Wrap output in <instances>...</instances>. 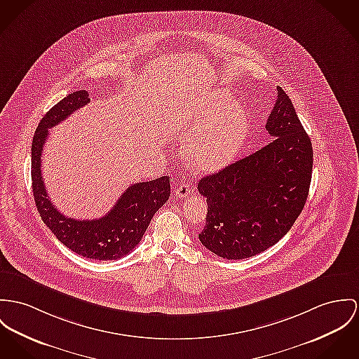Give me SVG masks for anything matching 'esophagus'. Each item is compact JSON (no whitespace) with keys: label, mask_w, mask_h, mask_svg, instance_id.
Segmentation results:
<instances>
[{"label":"esophagus","mask_w":359,"mask_h":359,"mask_svg":"<svg viewBox=\"0 0 359 359\" xmlns=\"http://www.w3.org/2000/svg\"><path fill=\"white\" fill-rule=\"evenodd\" d=\"M190 184H187V183H182V184H179L176 189H175V195L177 196V198H186V196H189L190 195Z\"/></svg>","instance_id":"34e87169"}]
</instances>
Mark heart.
Returning a JSON list of instances; mask_svg holds the SVG:
<instances>
[{
	"label": "heart",
	"mask_w": 359,
	"mask_h": 359,
	"mask_svg": "<svg viewBox=\"0 0 359 359\" xmlns=\"http://www.w3.org/2000/svg\"><path fill=\"white\" fill-rule=\"evenodd\" d=\"M170 133L183 142V154L194 169L216 170L232 161L245 140L242 107L226 93L215 91L177 111Z\"/></svg>",
	"instance_id": "1"
}]
</instances>
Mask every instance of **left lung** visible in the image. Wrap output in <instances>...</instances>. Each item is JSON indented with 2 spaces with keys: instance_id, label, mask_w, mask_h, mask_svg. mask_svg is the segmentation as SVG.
Listing matches in <instances>:
<instances>
[{
  "instance_id": "left-lung-1",
  "label": "left lung",
  "mask_w": 359,
  "mask_h": 359,
  "mask_svg": "<svg viewBox=\"0 0 359 359\" xmlns=\"http://www.w3.org/2000/svg\"><path fill=\"white\" fill-rule=\"evenodd\" d=\"M265 128L272 142L198 182L208 202L198 238L226 259H243L273 246L294 225L309 195L311 140L281 87Z\"/></svg>"
}]
</instances>
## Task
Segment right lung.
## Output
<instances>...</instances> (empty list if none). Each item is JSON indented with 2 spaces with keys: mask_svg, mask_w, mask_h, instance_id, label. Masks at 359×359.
<instances>
[{
  "mask_svg": "<svg viewBox=\"0 0 359 359\" xmlns=\"http://www.w3.org/2000/svg\"><path fill=\"white\" fill-rule=\"evenodd\" d=\"M90 102L88 93L68 94L38 124L31 146V180L36 209L55 238L74 252L100 261L117 259L137 248L156 212L170 194L169 177L130 186L101 219L75 220L64 216L50 202L41 173V157L49 130Z\"/></svg>",
  "mask_w": 359,
  "mask_h": 359,
  "instance_id": "right-lung-1",
  "label": "right lung"
}]
</instances>
